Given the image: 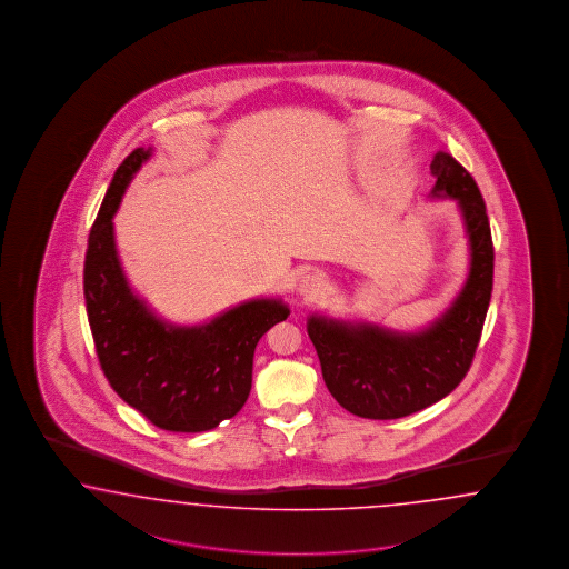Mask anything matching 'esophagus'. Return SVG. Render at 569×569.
Wrapping results in <instances>:
<instances>
[{
    "instance_id": "esophagus-1",
    "label": "esophagus",
    "mask_w": 569,
    "mask_h": 569,
    "mask_svg": "<svg viewBox=\"0 0 569 569\" xmlns=\"http://www.w3.org/2000/svg\"><path fill=\"white\" fill-rule=\"evenodd\" d=\"M326 288V277L323 273H309V276L302 277L300 283H298V293L302 298H315L319 293L323 292Z\"/></svg>"
}]
</instances>
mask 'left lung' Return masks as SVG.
Masks as SVG:
<instances>
[{
  "instance_id": "obj_1",
  "label": "left lung",
  "mask_w": 569,
  "mask_h": 569,
  "mask_svg": "<svg viewBox=\"0 0 569 569\" xmlns=\"http://www.w3.org/2000/svg\"><path fill=\"white\" fill-rule=\"evenodd\" d=\"M430 198L455 200L463 217L469 271L455 300L428 328L398 331L369 321L310 315L307 321L331 397L365 419H398L448 397L466 378L490 305L495 248L482 193L447 152L430 164Z\"/></svg>"
}]
</instances>
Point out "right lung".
Returning <instances> with one entry per match:
<instances>
[{"label": "right lung", "instance_id": "add662e5", "mask_svg": "<svg viewBox=\"0 0 569 569\" xmlns=\"http://www.w3.org/2000/svg\"><path fill=\"white\" fill-rule=\"evenodd\" d=\"M152 152L138 148L127 156L103 196L87 241V319L103 376L127 405L160 430H212L248 400L254 348L290 309L281 298H252L204 323L177 326L136 293L122 271L112 219Z\"/></svg>", "mask_w": 569, "mask_h": 569}]
</instances>
